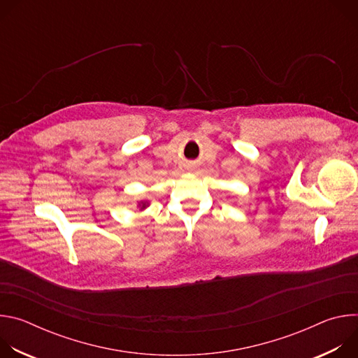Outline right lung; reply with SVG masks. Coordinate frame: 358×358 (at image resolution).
<instances>
[{
	"label": "right lung",
	"mask_w": 358,
	"mask_h": 358,
	"mask_svg": "<svg viewBox=\"0 0 358 358\" xmlns=\"http://www.w3.org/2000/svg\"><path fill=\"white\" fill-rule=\"evenodd\" d=\"M148 206H150V202H148V201H140L137 207L140 208V211H143V210H145Z\"/></svg>",
	"instance_id": "right-lung-1"
}]
</instances>
